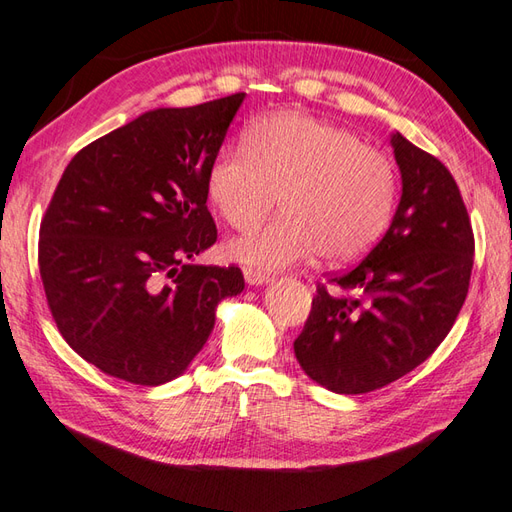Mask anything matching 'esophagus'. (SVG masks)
I'll return each mask as SVG.
<instances>
[{"label":"esophagus","mask_w":512,"mask_h":512,"mask_svg":"<svg viewBox=\"0 0 512 512\" xmlns=\"http://www.w3.org/2000/svg\"><path fill=\"white\" fill-rule=\"evenodd\" d=\"M244 279L248 285L270 283V275H266L264 270H255V268H244Z\"/></svg>","instance_id":"obj_1"}]
</instances>
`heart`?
<instances>
[{
  "label": "heart",
  "mask_w": 512,
  "mask_h": 512,
  "mask_svg": "<svg viewBox=\"0 0 512 512\" xmlns=\"http://www.w3.org/2000/svg\"><path fill=\"white\" fill-rule=\"evenodd\" d=\"M207 194L233 229H253L281 196V218L227 251L259 270H283L323 253L331 264L362 257L397 205L395 165L347 128L281 111L248 126L244 144L222 148Z\"/></svg>",
  "instance_id": "b5f03b06"
}]
</instances>
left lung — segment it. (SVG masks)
Returning <instances> with one entry per match:
<instances>
[{
	"label": "left lung",
	"mask_w": 512,
	"mask_h": 512,
	"mask_svg": "<svg viewBox=\"0 0 512 512\" xmlns=\"http://www.w3.org/2000/svg\"><path fill=\"white\" fill-rule=\"evenodd\" d=\"M401 200L390 229L358 266L318 283L294 340L305 375L338 395H362L410 373L436 351L467 299L473 231L445 165L395 133Z\"/></svg>",
	"instance_id": "8db88e82"
}]
</instances>
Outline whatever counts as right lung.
<instances>
[{"label":"right lung","mask_w":512,"mask_h":512,"mask_svg":"<svg viewBox=\"0 0 512 512\" xmlns=\"http://www.w3.org/2000/svg\"><path fill=\"white\" fill-rule=\"evenodd\" d=\"M246 93L154 109L69 161L39 233L47 305L102 373L159 386L187 371L244 290L237 266H196L213 246L207 172Z\"/></svg>","instance_id":"add662e5"}]
</instances>
